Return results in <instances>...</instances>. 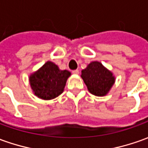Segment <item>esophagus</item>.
Masks as SVG:
<instances>
[{"instance_id":"1","label":"esophagus","mask_w":148,"mask_h":148,"mask_svg":"<svg viewBox=\"0 0 148 148\" xmlns=\"http://www.w3.org/2000/svg\"><path fill=\"white\" fill-rule=\"evenodd\" d=\"M72 73H73L74 74H79V69H74V70L72 71Z\"/></svg>"}]
</instances>
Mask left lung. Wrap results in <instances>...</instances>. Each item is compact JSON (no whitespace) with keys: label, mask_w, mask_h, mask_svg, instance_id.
I'll use <instances>...</instances> for the list:
<instances>
[{"label":"left lung","mask_w":148,"mask_h":148,"mask_svg":"<svg viewBox=\"0 0 148 148\" xmlns=\"http://www.w3.org/2000/svg\"><path fill=\"white\" fill-rule=\"evenodd\" d=\"M81 77L90 92L98 97L106 94L115 83L112 73L98 61L90 63L83 69Z\"/></svg>","instance_id":"1"}]
</instances>
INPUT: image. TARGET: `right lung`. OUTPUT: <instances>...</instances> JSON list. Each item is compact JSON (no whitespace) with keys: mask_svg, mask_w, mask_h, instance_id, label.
<instances>
[{"mask_svg":"<svg viewBox=\"0 0 148 148\" xmlns=\"http://www.w3.org/2000/svg\"><path fill=\"white\" fill-rule=\"evenodd\" d=\"M70 73L68 70H60L58 66L47 61L43 66L29 78L34 94L44 100H51L60 95Z\"/></svg>","mask_w":148,"mask_h":148,"instance_id":"1","label":"right lung"}]
</instances>
